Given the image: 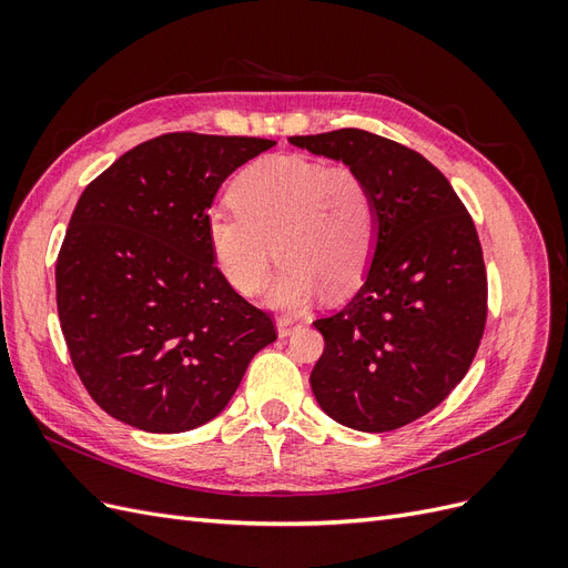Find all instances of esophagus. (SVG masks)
<instances>
[{
	"mask_svg": "<svg viewBox=\"0 0 568 568\" xmlns=\"http://www.w3.org/2000/svg\"><path fill=\"white\" fill-rule=\"evenodd\" d=\"M298 322H294L291 317H280L277 320V334H280V338H286V336H291L294 334L296 329H298Z\"/></svg>",
	"mask_w": 568,
	"mask_h": 568,
	"instance_id": "1",
	"label": "esophagus"
}]
</instances>
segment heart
Wrapping results in <instances>:
<instances>
[{"label":"heart","instance_id":"1","mask_svg":"<svg viewBox=\"0 0 568 568\" xmlns=\"http://www.w3.org/2000/svg\"><path fill=\"white\" fill-rule=\"evenodd\" d=\"M230 201L205 217V236L239 294L265 288L274 251L282 267L267 303L277 311L298 313L324 286L346 294L363 282L376 246V203L355 168L270 156L236 175Z\"/></svg>","mask_w":568,"mask_h":568}]
</instances>
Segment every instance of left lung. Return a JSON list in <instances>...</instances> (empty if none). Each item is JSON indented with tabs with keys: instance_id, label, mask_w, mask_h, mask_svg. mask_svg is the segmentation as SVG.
Returning a JSON list of instances; mask_svg holds the SVG:
<instances>
[{
	"instance_id": "1",
	"label": "left lung",
	"mask_w": 568,
	"mask_h": 568,
	"mask_svg": "<svg viewBox=\"0 0 568 568\" xmlns=\"http://www.w3.org/2000/svg\"><path fill=\"white\" fill-rule=\"evenodd\" d=\"M355 168L376 203V246L357 294L315 322L320 407L355 432L424 417L464 379L484 336L488 282L474 220L422 153L365 130L288 136Z\"/></svg>"
}]
</instances>
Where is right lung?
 <instances>
[{
    "mask_svg": "<svg viewBox=\"0 0 568 568\" xmlns=\"http://www.w3.org/2000/svg\"><path fill=\"white\" fill-rule=\"evenodd\" d=\"M274 144L170 132L82 192L57 261V307L80 382L118 422L192 432L277 338L270 315L222 277L205 236L222 182Z\"/></svg>",
    "mask_w": 568,
    "mask_h": 568,
    "instance_id": "obj_1",
    "label": "right lung"
}]
</instances>
